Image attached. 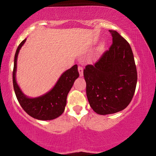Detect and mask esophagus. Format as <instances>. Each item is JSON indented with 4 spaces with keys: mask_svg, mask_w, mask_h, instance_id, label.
I'll return each mask as SVG.
<instances>
[{
    "mask_svg": "<svg viewBox=\"0 0 156 156\" xmlns=\"http://www.w3.org/2000/svg\"><path fill=\"white\" fill-rule=\"evenodd\" d=\"M78 71H79V73H80V76H83V68H82V66H78Z\"/></svg>",
    "mask_w": 156,
    "mask_h": 156,
    "instance_id": "obj_1",
    "label": "esophagus"
}]
</instances>
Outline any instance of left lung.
<instances>
[{
  "label": "left lung",
  "instance_id": "left-lung-1",
  "mask_svg": "<svg viewBox=\"0 0 156 156\" xmlns=\"http://www.w3.org/2000/svg\"><path fill=\"white\" fill-rule=\"evenodd\" d=\"M112 44L95 64L84 69L86 92L92 110L100 115L120 112L132 100L137 74L134 56L126 40L110 30Z\"/></svg>",
  "mask_w": 156,
  "mask_h": 156
}]
</instances>
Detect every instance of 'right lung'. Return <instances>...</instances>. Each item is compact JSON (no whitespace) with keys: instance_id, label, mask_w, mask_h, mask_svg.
Returning a JSON list of instances; mask_svg holds the SVG:
<instances>
[{"instance_id":"obj_1","label":"right lung","mask_w":156,"mask_h":156,"mask_svg":"<svg viewBox=\"0 0 156 156\" xmlns=\"http://www.w3.org/2000/svg\"><path fill=\"white\" fill-rule=\"evenodd\" d=\"M26 40L24 39L18 46L14 57L13 84L16 96L22 108L32 118L40 120H54L64 112L68 93L73 86L74 81L80 76L77 65L75 64L64 72L55 86L48 92L38 98H28L21 92L16 80L18 54Z\"/></svg>"}]
</instances>
